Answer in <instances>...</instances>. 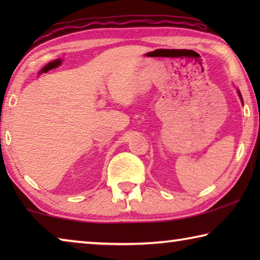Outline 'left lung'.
Returning <instances> with one entry per match:
<instances>
[{"mask_svg": "<svg viewBox=\"0 0 260 260\" xmlns=\"http://www.w3.org/2000/svg\"><path fill=\"white\" fill-rule=\"evenodd\" d=\"M237 94H239V98H240V100H241V102H242V104H243V99H242V95H241L239 89H237Z\"/></svg>", "mask_w": 260, "mask_h": 260, "instance_id": "8db88e82", "label": "left lung"}]
</instances>
